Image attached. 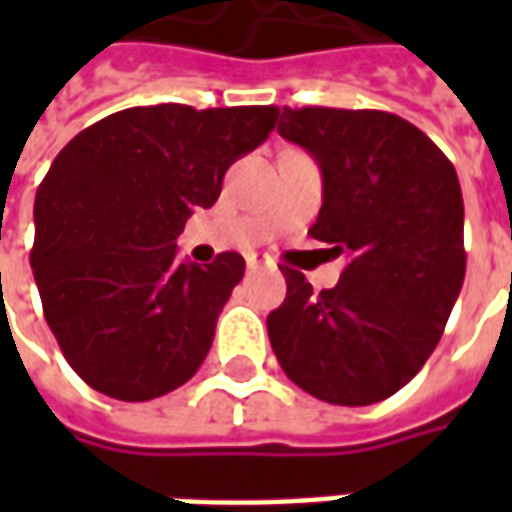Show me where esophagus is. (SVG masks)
Wrapping results in <instances>:
<instances>
[{
  "label": "esophagus",
  "instance_id": "esophagus-1",
  "mask_svg": "<svg viewBox=\"0 0 512 512\" xmlns=\"http://www.w3.org/2000/svg\"><path fill=\"white\" fill-rule=\"evenodd\" d=\"M246 266H249V268H257V266H260V257H257V255L246 257Z\"/></svg>",
  "mask_w": 512,
  "mask_h": 512
}]
</instances>
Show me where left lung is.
Returning <instances> with one entry per match:
<instances>
[{"instance_id":"8db88e82","label":"left lung","mask_w":512,"mask_h":512,"mask_svg":"<svg viewBox=\"0 0 512 512\" xmlns=\"http://www.w3.org/2000/svg\"><path fill=\"white\" fill-rule=\"evenodd\" d=\"M277 131L318 161L323 205L310 235L348 266L321 293L282 268L288 296L268 315V340L304 392L370 406L422 370L461 293V183L450 158L392 112L285 106Z\"/></svg>"}]
</instances>
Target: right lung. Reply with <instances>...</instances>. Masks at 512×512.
Wrapping results in <instances>:
<instances>
[{"mask_svg":"<svg viewBox=\"0 0 512 512\" xmlns=\"http://www.w3.org/2000/svg\"><path fill=\"white\" fill-rule=\"evenodd\" d=\"M277 117V106H134L54 158L35 194L29 263L46 323L84 384L139 403L200 370L246 263L238 252L180 263L175 238Z\"/></svg>","mask_w":512,"mask_h":512,"instance_id":"obj_1","label":"right lung"}]
</instances>
